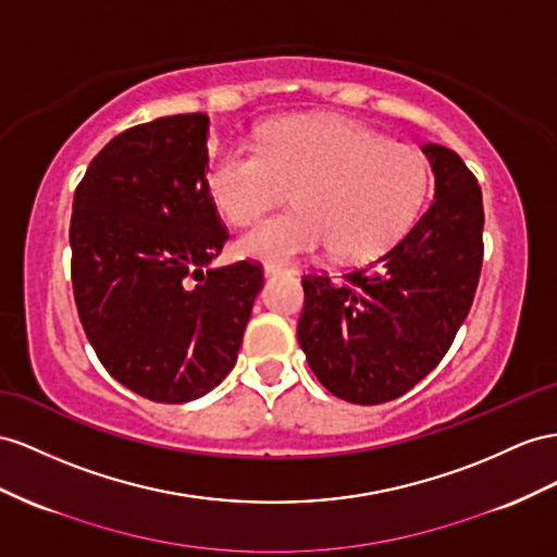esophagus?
<instances>
[{
    "label": "esophagus",
    "mask_w": 557,
    "mask_h": 557,
    "mask_svg": "<svg viewBox=\"0 0 557 557\" xmlns=\"http://www.w3.org/2000/svg\"><path fill=\"white\" fill-rule=\"evenodd\" d=\"M292 270L282 268V265H263V275L265 277H280V275H289Z\"/></svg>",
    "instance_id": "34e87169"
}]
</instances>
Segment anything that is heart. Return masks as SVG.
<instances>
[{
    "instance_id": "obj_1",
    "label": "heart",
    "mask_w": 557,
    "mask_h": 557,
    "mask_svg": "<svg viewBox=\"0 0 557 557\" xmlns=\"http://www.w3.org/2000/svg\"><path fill=\"white\" fill-rule=\"evenodd\" d=\"M428 185L425 160L407 146L344 120H301L263 134L256 152L225 148L207 190L235 225L259 219L292 190L294 207L237 239V253L287 265L330 249L364 259L386 249L417 216Z\"/></svg>"
}]
</instances>
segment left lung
Listing matches in <instances>:
<instances>
[{
  "instance_id": "8db88e82",
  "label": "left lung",
  "mask_w": 557,
  "mask_h": 557,
  "mask_svg": "<svg viewBox=\"0 0 557 557\" xmlns=\"http://www.w3.org/2000/svg\"><path fill=\"white\" fill-rule=\"evenodd\" d=\"M433 202L364 270L304 277L298 344L322 386L352 405L405 395L445 358L482 268V193L454 150L423 143Z\"/></svg>"
}]
</instances>
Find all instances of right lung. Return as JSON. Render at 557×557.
<instances>
[{
    "instance_id": "1",
    "label": "right lung",
    "mask_w": 557,
    "mask_h": 557,
    "mask_svg": "<svg viewBox=\"0 0 557 557\" xmlns=\"http://www.w3.org/2000/svg\"><path fill=\"white\" fill-rule=\"evenodd\" d=\"M209 117L132 126L75 190L70 249L84 332L108 374L152 403L197 400L237 362L263 270L211 265L227 231L207 190Z\"/></svg>"
}]
</instances>
